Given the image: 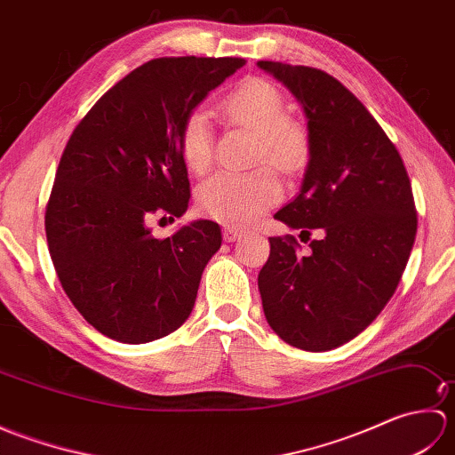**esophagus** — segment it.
<instances>
[{"mask_svg": "<svg viewBox=\"0 0 455 455\" xmlns=\"http://www.w3.org/2000/svg\"><path fill=\"white\" fill-rule=\"evenodd\" d=\"M243 236H244L243 230H238L235 227H230V225L222 228V238H225L227 243H236V240H240Z\"/></svg>", "mask_w": 455, "mask_h": 455, "instance_id": "esophagus-1", "label": "esophagus"}]
</instances>
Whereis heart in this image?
Here are the masks:
<instances>
[{"label": "heart", "instance_id": "obj_1", "mask_svg": "<svg viewBox=\"0 0 455 455\" xmlns=\"http://www.w3.org/2000/svg\"><path fill=\"white\" fill-rule=\"evenodd\" d=\"M225 117L256 134L254 162H267L285 176L301 172L311 156V139L303 123L285 117V100L275 85L246 78L220 101ZM180 152L186 168L203 173L211 164L212 134L205 115L189 113L180 127ZM279 181L269 168L248 173H217L197 189L201 215L228 225H248L279 199Z\"/></svg>", "mask_w": 455, "mask_h": 455}]
</instances>
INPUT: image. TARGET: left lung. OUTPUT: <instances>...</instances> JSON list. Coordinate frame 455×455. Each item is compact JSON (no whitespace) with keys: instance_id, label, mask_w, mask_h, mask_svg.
I'll return each instance as SVG.
<instances>
[{"instance_id":"8db88e82","label":"left lung","mask_w":455,"mask_h":455,"mask_svg":"<svg viewBox=\"0 0 455 455\" xmlns=\"http://www.w3.org/2000/svg\"><path fill=\"white\" fill-rule=\"evenodd\" d=\"M295 95L307 117L311 156L301 193L275 212L310 240L269 238L259 269L264 315L283 342L326 352L370 326L397 289L417 236V209L401 154L363 103L331 74L259 60Z\"/></svg>"}]
</instances>
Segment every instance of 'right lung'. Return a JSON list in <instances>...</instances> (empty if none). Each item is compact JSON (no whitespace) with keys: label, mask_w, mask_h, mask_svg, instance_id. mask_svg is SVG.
I'll return each mask as SVG.
<instances>
[{"label":"right lung","mask_w":455,"mask_h":455,"mask_svg":"<svg viewBox=\"0 0 455 455\" xmlns=\"http://www.w3.org/2000/svg\"><path fill=\"white\" fill-rule=\"evenodd\" d=\"M244 58H154L103 93L58 164L44 228L72 305L111 340H158L188 321L201 274L220 248L212 220L154 238L148 220L189 203L183 119Z\"/></svg>","instance_id":"right-lung-1"}]
</instances>
